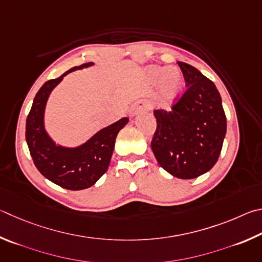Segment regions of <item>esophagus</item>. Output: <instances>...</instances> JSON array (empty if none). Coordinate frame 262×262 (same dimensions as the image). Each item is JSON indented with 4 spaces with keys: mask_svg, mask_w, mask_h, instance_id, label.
I'll return each instance as SVG.
<instances>
[{
    "mask_svg": "<svg viewBox=\"0 0 262 262\" xmlns=\"http://www.w3.org/2000/svg\"><path fill=\"white\" fill-rule=\"evenodd\" d=\"M136 110H150L152 109V104H150L147 100H140L139 102L136 104Z\"/></svg>",
    "mask_w": 262,
    "mask_h": 262,
    "instance_id": "obj_1",
    "label": "esophagus"
}]
</instances>
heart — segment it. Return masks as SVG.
Listing matches in <instances>:
<instances>
[{
  "label": "heart",
  "instance_id": "1",
  "mask_svg": "<svg viewBox=\"0 0 262 262\" xmlns=\"http://www.w3.org/2000/svg\"><path fill=\"white\" fill-rule=\"evenodd\" d=\"M150 75L153 78L161 77V87L166 95L173 96L180 90L182 76L176 68H154Z\"/></svg>",
  "mask_w": 262,
  "mask_h": 262
}]
</instances>
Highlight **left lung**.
Listing matches in <instances>:
<instances>
[{"mask_svg": "<svg viewBox=\"0 0 262 262\" xmlns=\"http://www.w3.org/2000/svg\"><path fill=\"white\" fill-rule=\"evenodd\" d=\"M186 89L170 112L154 110L157 130L150 143L158 162L177 178L191 180L217 162L227 132L221 95L198 69L177 62Z\"/></svg>", "mask_w": 262, "mask_h": 262, "instance_id": "obj_1", "label": "left lung"}]
</instances>
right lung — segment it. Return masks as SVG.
<instances>
[{"label":"right lung","mask_w":262,"mask_h":262,"mask_svg":"<svg viewBox=\"0 0 262 262\" xmlns=\"http://www.w3.org/2000/svg\"><path fill=\"white\" fill-rule=\"evenodd\" d=\"M91 64L84 63L61 77L46 81L36 93L26 118V143L36 169L50 182L72 191L92 186L107 171L117 134L128 122L127 117L119 119L99 131L86 144L73 149L56 146L46 134L43 112L50 92L68 73Z\"/></svg>","instance_id":"1"}]
</instances>
